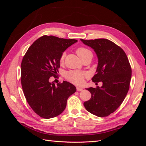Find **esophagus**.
<instances>
[{
  "instance_id": "34e87169",
  "label": "esophagus",
  "mask_w": 146,
  "mask_h": 146,
  "mask_svg": "<svg viewBox=\"0 0 146 146\" xmlns=\"http://www.w3.org/2000/svg\"><path fill=\"white\" fill-rule=\"evenodd\" d=\"M83 88H82V87H79V86H77V91H83Z\"/></svg>"
}]
</instances>
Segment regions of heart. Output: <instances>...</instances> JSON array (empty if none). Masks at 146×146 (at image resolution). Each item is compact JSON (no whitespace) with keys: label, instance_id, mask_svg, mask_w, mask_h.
<instances>
[{"label":"heart","instance_id":"heart-1","mask_svg":"<svg viewBox=\"0 0 146 146\" xmlns=\"http://www.w3.org/2000/svg\"><path fill=\"white\" fill-rule=\"evenodd\" d=\"M76 52L81 60L88 55H92V52L89 49L85 47H78L76 50ZM64 56L65 54L63 53L60 58V61L61 63L63 62ZM86 76V74L85 72L78 71V70H70V71H69L66 74V78L70 82L76 84V85H80V84H82L83 82L84 77Z\"/></svg>","mask_w":146,"mask_h":146}]
</instances>
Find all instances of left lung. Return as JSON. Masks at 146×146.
<instances>
[{
	"label": "left lung",
	"mask_w": 146,
	"mask_h": 146,
	"mask_svg": "<svg viewBox=\"0 0 146 146\" xmlns=\"http://www.w3.org/2000/svg\"><path fill=\"white\" fill-rule=\"evenodd\" d=\"M81 41L94 50L98 58L94 82H102L101 87L86 88L91 98L84 102L88 111L105 117L115 111L125 98L129 90L131 69L125 53L120 47L107 39Z\"/></svg>",
	"instance_id": "left-lung-1"
}]
</instances>
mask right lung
I'll return each instance as SVG.
<instances>
[{
	"label": "right lung",
	"mask_w": 146,
	"mask_h": 146,
	"mask_svg": "<svg viewBox=\"0 0 146 146\" xmlns=\"http://www.w3.org/2000/svg\"><path fill=\"white\" fill-rule=\"evenodd\" d=\"M77 40L44 35L29 48L21 63L22 87L25 99L33 111L45 119L62 113L69 97L76 91L72 83L50 82L56 77L63 53Z\"/></svg>",
	"instance_id": "right-lung-1"
}]
</instances>
